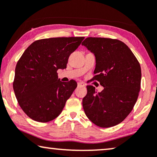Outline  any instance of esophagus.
I'll use <instances>...</instances> for the list:
<instances>
[{"label": "esophagus", "mask_w": 157, "mask_h": 157, "mask_svg": "<svg viewBox=\"0 0 157 157\" xmlns=\"http://www.w3.org/2000/svg\"><path fill=\"white\" fill-rule=\"evenodd\" d=\"M78 86H85V84L83 82H78Z\"/></svg>", "instance_id": "1"}]
</instances>
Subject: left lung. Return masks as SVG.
Masks as SVG:
<instances>
[{"mask_svg": "<svg viewBox=\"0 0 157 157\" xmlns=\"http://www.w3.org/2000/svg\"><path fill=\"white\" fill-rule=\"evenodd\" d=\"M96 58L95 76L104 87L96 91L87 86L83 98L86 117L96 126L108 128L123 121L136 104L141 87L140 64L130 48L121 40L89 37L82 42Z\"/></svg>", "mask_w": 157, "mask_h": 157, "instance_id": "8db88e82", "label": "left lung"}]
</instances>
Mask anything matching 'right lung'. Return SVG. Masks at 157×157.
<instances>
[{
	"instance_id": "right-lung-1",
	"label": "right lung",
	"mask_w": 157,
	"mask_h": 157,
	"mask_svg": "<svg viewBox=\"0 0 157 157\" xmlns=\"http://www.w3.org/2000/svg\"><path fill=\"white\" fill-rule=\"evenodd\" d=\"M84 37L40 39L30 45L16 64L13 86L21 108L38 122L59 116L77 86L74 80L62 82L57 71L66 68L70 54Z\"/></svg>"
}]
</instances>
